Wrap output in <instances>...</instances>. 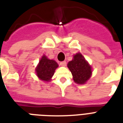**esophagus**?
<instances>
[{"label": "esophagus", "mask_w": 123, "mask_h": 123, "mask_svg": "<svg viewBox=\"0 0 123 123\" xmlns=\"http://www.w3.org/2000/svg\"><path fill=\"white\" fill-rule=\"evenodd\" d=\"M60 65L61 66H65L66 65V61L61 62H60Z\"/></svg>", "instance_id": "obj_1"}]
</instances>
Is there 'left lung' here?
Wrapping results in <instances>:
<instances>
[{
  "label": "left lung",
  "instance_id": "left-lung-1",
  "mask_svg": "<svg viewBox=\"0 0 123 123\" xmlns=\"http://www.w3.org/2000/svg\"><path fill=\"white\" fill-rule=\"evenodd\" d=\"M67 66L73 75V80L77 84H86L91 77V66L80 52L74 55L73 60Z\"/></svg>",
  "mask_w": 123,
  "mask_h": 123
}]
</instances>
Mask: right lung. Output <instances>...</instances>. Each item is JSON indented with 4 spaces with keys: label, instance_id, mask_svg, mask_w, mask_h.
Segmentation results:
<instances>
[{
    "label": "right lung",
    "instance_id": "obj_1",
    "mask_svg": "<svg viewBox=\"0 0 123 123\" xmlns=\"http://www.w3.org/2000/svg\"><path fill=\"white\" fill-rule=\"evenodd\" d=\"M59 65L54 60L48 59L43 55L36 68V75L41 80L49 82Z\"/></svg>",
    "mask_w": 123,
    "mask_h": 123
}]
</instances>
